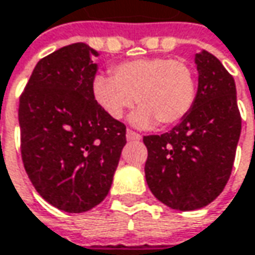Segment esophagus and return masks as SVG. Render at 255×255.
I'll use <instances>...</instances> for the list:
<instances>
[{
    "mask_svg": "<svg viewBox=\"0 0 255 255\" xmlns=\"http://www.w3.org/2000/svg\"><path fill=\"white\" fill-rule=\"evenodd\" d=\"M127 139L128 141H139L141 139V135L134 132L132 129H127Z\"/></svg>",
    "mask_w": 255,
    "mask_h": 255,
    "instance_id": "esophagus-1",
    "label": "esophagus"
}]
</instances>
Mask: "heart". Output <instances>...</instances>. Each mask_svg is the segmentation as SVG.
<instances>
[{"instance_id":"b5f03b06","label":"heart","mask_w":255,"mask_h":255,"mask_svg":"<svg viewBox=\"0 0 255 255\" xmlns=\"http://www.w3.org/2000/svg\"><path fill=\"white\" fill-rule=\"evenodd\" d=\"M93 94L111 118H121L137 101L139 107L131 114L134 126L149 127L158 121L168 127L180 123L193 108L197 84L187 62L154 57L117 65L113 78L95 77Z\"/></svg>"}]
</instances>
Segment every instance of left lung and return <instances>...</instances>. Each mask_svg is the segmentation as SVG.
Instances as JSON below:
<instances>
[{"mask_svg": "<svg viewBox=\"0 0 255 255\" xmlns=\"http://www.w3.org/2000/svg\"><path fill=\"white\" fill-rule=\"evenodd\" d=\"M195 65L198 90L190 113L171 131L142 138L151 193L180 211L203 208L221 194L241 132L233 75L205 50L195 54Z\"/></svg>", "mask_w": 255, "mask_h": 255, "instance_id": "1", "label": "left lung"}]
</instances>
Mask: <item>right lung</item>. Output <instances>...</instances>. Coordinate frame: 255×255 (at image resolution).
<instances>
[{
	"mask_svg": "<svg viewBox=\"0 0 255 255\" xmlns=\"http://www.w3.org/2000/svg\"><path fill=\"white\" fill-rule=\"evenodd\" d=\"M98 52L84 42L39 60L19 98L21 157L32 185L51 205L84 213L111 188L126 126L97 104Z\"/></svg>",
	"mask_w": 255,
	"mask_h": 255,
	"instance_id": "add662e5",
	"label": "right lung"
}]
</instances>
